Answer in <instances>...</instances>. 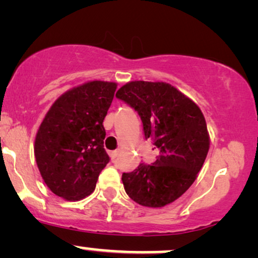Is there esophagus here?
<instances>
[{
  "instance_id": "1",
  "label": "esophagus",
  "mask_w": 258,
  "mask_h": 258,
  "mask_svg": "<svg viewBox=\"0 0 258 258\" xmlns=\"http://www.w3.org/2000/svg\"><path fill=\"white\" fill-rule=\"evenodd\" d=\"M118 154H119L118 150H114V151H110V153H109V155H110V158L112 161H115L116 158L118 157Z\"/></svg>"
}]
</instances>
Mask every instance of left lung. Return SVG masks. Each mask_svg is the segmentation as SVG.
Wrapping results in <instances>:
<instances>
[{
  "label": "left lung",
  "instance_id": "left-lung-1",
  "mask_svg": "<svg viewBox=\"0 0 258 258\" xmlns=\"http://www.w3.org/2000/svg\"><path fill=\"white\" fill-rule=\"evenodd\" d=\"M116 97L139 112L146 139L158 155L151 164L122 175L125 192L143 207L162 208L181 197L203 167L210 137L199 105L171 84L132 81Z\"/></svg>",
  "mask_w": 258,
  "mask_h": 258
}]
</instances>
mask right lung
<instances>
[{"mask_svg": "<svg viewBox=\"0 0 258 258\" xmlns=\"http://www.w3.org/2000/svg\"><path fill=\"white\" fill-rule=\"evenodd\" d=\"M117 83L89 81L56 100L35 137L34 154L43 181L55 195L80 201L95 190L109 162L103 119Z\"/></svg>", "mask_w": 258, "mask_h": 258, "instance_id": "1", "label": "right lung"}]
</instances>
